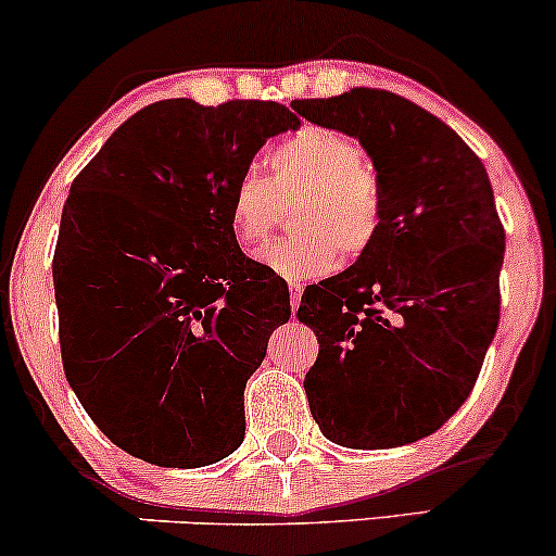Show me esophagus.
<instances>
[{"label": "esophagus", "instance_id": "34e87169", "mask_svg": "<svg viewBox=\"0 0 556 556\" xmlns=\"http://www.w3.org/2000/svg\"><path fill=\"white\" fill-rule=\"evenodd\" d=\"M301 293H304V286L301 283H289V296H291V312L296 314L299 304H301Z\"/></svg>", "mask_w": 556, "mask_h": 556}]
</instances>
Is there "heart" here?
Listing matches in <instances>:
<instances>
[{
    "instance_id": "1",
    "label": "heart",
    "mask_w": 556,
    "mask_h": 556,
    "mask_svg": "<svg viewBox=\"0 0 556 556\" xmlns=\"http://www.w3.org/2000/svg\"><path fill=\"white\" fill-rule=\"evenodd\" d=\"M270 180L239 175L229 193V226L244 252L257 250L276 229L280 201L296 198L283 242L260 250L257 260L289 280L330 273L338 257H361L383 224V188L374 164L353 136L304 126L273 147Z\"/></svg>"
}]
</instances>
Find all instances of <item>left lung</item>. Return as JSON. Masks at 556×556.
Returning <instances> with one entry per match:
<instances>
[{"label":"left lung","mask_w":556,"mask_h":556,"mask_svg":"<svg viewBox=\"0 0 556 556\" xmlns=\"http://www.w3.org/2000/svg\"><path fill=\"white\" fill-rule=\"evenodd\" d=\"M301 118L355 136L383 188L374 247L301 296L319 355L304 379L321 435L394 448L467 402L500 321V224L488 169L454 128L387 89L296 100Z\"/></svg>","instance_id":"left-lung-1"}]
</instances>
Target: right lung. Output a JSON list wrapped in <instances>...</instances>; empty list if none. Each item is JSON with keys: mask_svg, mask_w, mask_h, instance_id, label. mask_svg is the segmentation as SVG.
Segmentation results:
<instances>
[{"mask_svg": "<svg viewBox=\"0 0 556 556\" xmlns=\"http://www.w3.org/2000/svg\"><path fill=\"white\" fill-rule=\"evenodd\" d=\"M299 126L270 100H160L72 182L53 252L61 361L126 454L195 469L242 443L247 379L291 301L239 250L229 193L270 136Z\"/></svg>", "mask_w": 556, "mask_h": 556, "instance_id": "1", "label": "right lung"}]
</instances>
